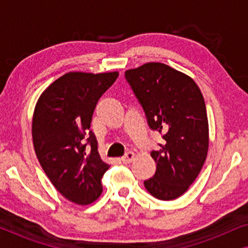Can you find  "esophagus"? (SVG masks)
<instances>
[{
    "mask_svg": "<svg viewBox=\"0 0 248 248\" xmlns=\"http://www.w3.org/2000/svg\"><path fill=\"white\" fill-rule=\"evenodd\" d=\"M135 157V154L132 151H128L126 155H124V157H122V161L124 162V164H131L132 161H133V159Z\"/></svg>",
    "mask_w": 248,
    "mask_h": 248,
    "instance_id": "esophagus-1",
    "label": "esophagus"
}]
</instances>
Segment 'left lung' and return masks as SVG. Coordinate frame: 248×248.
<instances>
[{"instance_id":"8db88e82","label":"left lung","mask_w":248,"mask_h":248,"mask_svg":"<svg viewBox=\"0 0 248 248\" xmlns=\"http://www.w3.org/2000/svg\"><path fill=\"white\" fill-rule=\"evenodd\" d=\"M125 78L143 107L148 124L162 133V144L151 152L157 169L144 181L152 196L179 198L204 165L209 150V122L203 94L187 74L159 62L125 71Z\"/></svg>"}]
</instances>
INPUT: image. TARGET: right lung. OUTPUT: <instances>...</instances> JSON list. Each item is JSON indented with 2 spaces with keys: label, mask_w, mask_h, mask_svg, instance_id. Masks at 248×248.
Here are the masks:
<instances>
[{
  "label": "right lung",
  "mask_w": 248,
  "mask_h": 248,
  "mask_svg": "<svg viewBox=\"0 0 248 248\" xmlns=\"http://www.w3.org/2000/svg\"><path fill=\"white\" fill-rule=\"evenodd\" d=\"M117 77V71L67 72L43 91L33 110L39 164L57 191L76 204H90L103 192L101 178L109 165L101 160L90 124L98 100Z\"/></svg>",
  "instance_id": "1"
}]
</instances>
